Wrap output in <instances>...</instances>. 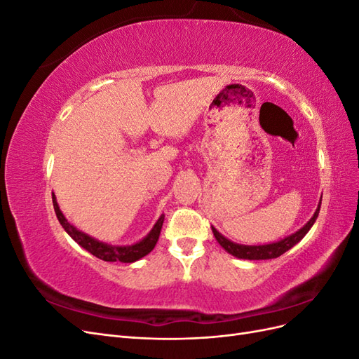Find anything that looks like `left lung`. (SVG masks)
<instances>
[{"label":"left lung","mask_w":359,"mask_h":359,"mask_svg":"<svg viewBox=\"0 0 359 359\" xmlns=\"http://www.w3.org/2000/svg\"><path fill=\"white\" fill-rule=\"evenodd\" d=\"M322 202V199H320ZM320 202L318 205V210L314 211L311 219L304 224L299 231H297L295 233L289 235L287 238L273 244H265V245H243V244H235L232 241L227 240L224 238L219 231L215 229L214 226H211L212 233L215 236V240L219 241V244L226 250L227 253H231L235 257H240V259H248V260H265V259H274L278 257L283 253H286L287 250H290L293 245L298 244L304 236L307 235V232L311 229V226L316 222L319 211H320Z\"/></svg>","instance_id":"left-lung-1"}]
</instances>
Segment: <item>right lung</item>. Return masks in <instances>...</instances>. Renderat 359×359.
<instances>
[{"label":"right lung","instance_id":"right-lung-1","mask_svg":"<svg viewBox=\"0 0 359 359\" xmlns=\"http://www.w3.org/2000/svg\"><path fill=\"white\" fill-rule=\"evenodd\" d=\"M52 202H53V210H55V214H57V219L61 223V226L64 227V231H66L81 247H83L86 252H90L93 256L104 260V262L132 264V262H136V260H139L140 257L147 256L151 250L156 247V244L158 241V236H160L163 222H165V215L161 214L153 229H151V232L144 238V240H140L136 244L111 245V244H106V243L95 240V238L78 231L73 224H70L66 217H64V214L61 212L57 198L53 193H52Z\"/></svg>","mask_w":359,"mask_h":359}]
</instances>
